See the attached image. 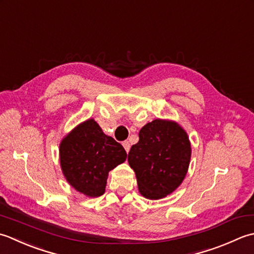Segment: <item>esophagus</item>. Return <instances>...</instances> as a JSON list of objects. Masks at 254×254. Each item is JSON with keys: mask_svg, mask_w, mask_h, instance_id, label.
<instances>
[{"mask_svg": "<svg viewBox=\"0 0 254 254\" xmlns=\"http://www.w3.org/2000/svg\"><path fill=\"white\" fill-rule=\"evenodd\" d=\"M123 146H124V148H125V150H126L127 152L129 151V150H130V142H129L128 140L124 141V142H123Z\"/></svg>", "mask_w": 254, "mask_h": 254, "instance_id": "esophagus-1", "label": "esophagus"}]
</instances>
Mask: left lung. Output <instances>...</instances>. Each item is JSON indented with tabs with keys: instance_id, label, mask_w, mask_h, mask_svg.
Wrapping results in <instances>:
<instances>
[{
	"instance_id": "1",
	"label": "left lung",
	"mask_w": 254,
	"mask_h": 254,
	"mask_svg": "<svg viewBox=\"0 0 254 254\" xmlns=\"http://www.w3.org/2000/svg\"><path fill=\"white\" fill-rule=\"evenodd\" d=\"M190 152L188 133L178 123L154 120L144 125L128 153L143 197L163 198L177 190L188 173Z\"/></svg>"
}]
</instances>
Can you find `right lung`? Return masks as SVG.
I'll list each match as a JSON object with an SVG mask.
<instances>
[{
	"instance_id": "1",
	"label": "right lung",
	"mask_w": 254,
	"mask_h": 254,
	"mask_svg": "<svg viewBox=\"0 0 254 254\" xmlns=\"http://www.w3.org/2000/svg\"><path fill=\"white\" fill-rule=\"evenodd\" d=\"M59 152L68 183L89 197L104 194L108 172L127 158L122 144L106 136L94 120L81 123L66 134Z\"/></svg>"
}]
</instances>
